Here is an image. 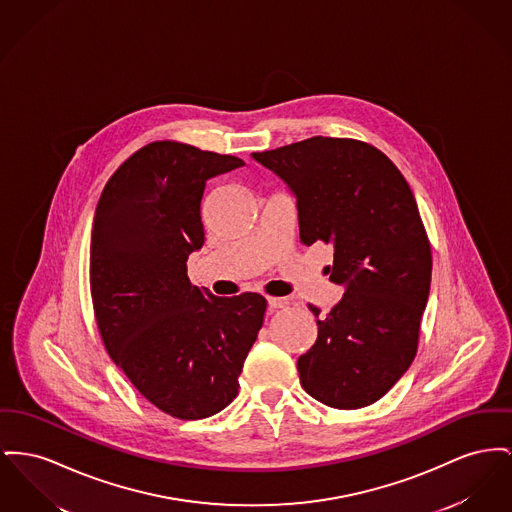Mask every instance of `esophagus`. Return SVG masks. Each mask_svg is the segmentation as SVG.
I'll use <instances>...</instances> for the list:
<instances>
[{
	"label": "esophagus",
	"instance_id": "34e87169",
	"mask_svg": "<svg viewBox=\"0 0 512 512\" xmlns=\"http://www.w3.org/2000/svg\"><path fill=\"white\" fill-rule=\"evenodd\" d=\"M288 305H290V301L286 300V298H269V307L271 309H284Z\"/></svg>",
	"mask_w": 512,
	"mask_h": 512
}]
</instances>
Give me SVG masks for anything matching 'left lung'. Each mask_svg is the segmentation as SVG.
Masks as SVG:
<instances>
[{"label": "left lung", "instance_id": "1", "mask_svg": "<svg viewBox=\"0 0 512 512\" xmlns=\"http://www.w3.org/2000/svg\"><path fill=\"white\" fill-rule=\"evenodd\" d=\"M251 156L296 195L300 240L334 249L331 280L346 292L327 315L309 303L319 334L300 356L301 387L358 410L383 398L416 358L431 284V245L414 193L377 147L311 137Z\"/></svg>", "mask_w": 512, "mask_h": 512}]
</instances>
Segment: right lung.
Wrapping results in <instances>:
<instances>
[{
  "mask_svg": "<svg viewBox=\"0 0 512 512\" xmlns=\"http://www.w3.org/2000/svg\"><path fill=\"white\" fill-rule=\"evenodd\" d=\"M243 166L232 154L180 141L133 152L98 199L91 236V296L100 338L151 404L178 420L224 410L263 327L267 300L218 298L187 276L205 241L207 181Z\"/></svg>",
  "mask_w": 512,
  "mask_h": 512,
  "instance_id": "add662e5",
  "label": "right lung"
}]
</instances>
